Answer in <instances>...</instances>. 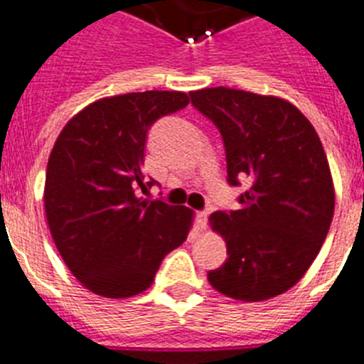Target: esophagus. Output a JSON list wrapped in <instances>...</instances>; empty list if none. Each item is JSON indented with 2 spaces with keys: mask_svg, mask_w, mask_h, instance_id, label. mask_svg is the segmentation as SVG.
<instances>
[{
  "mask_svg": "<svg viewBox=\"0 0 364 364\" xmlns=\"http://www.w3.org/2000/svg\"><path fill=\"white\" fill-rule=\"evenodd\" d=\"M208 217H210V211L204 210V211H198L197 213V224L200 230H205V226H208Z\"/></svg>",
  "mask_w": 364,
  "mask_h": 364,
  "instance_id": "1",
  "label": "esophagus"
}]
</instances>
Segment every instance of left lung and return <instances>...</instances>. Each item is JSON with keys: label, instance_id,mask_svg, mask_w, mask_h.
I'll use <instances>...</instances> for the list:
<instances>
[{"label": "left lung", "instance_id": "8db88e82", "mask_svg": "<svg viewBox=\"0 0 364 364\" xmlns=\"http://www.w3.org/2000/svg\"><path fill=\"white\" fill-rule=\"evenodd\" d=\"M226 149L228 184H246L239 210L215 211L228 259L208 272L215 290L239 301L288 291L306 273L333 217V184L314 125L275 96L228 87L189 92Z\"/></svg>", "mask_w": 364, "mask_h": 364}]
</instances>
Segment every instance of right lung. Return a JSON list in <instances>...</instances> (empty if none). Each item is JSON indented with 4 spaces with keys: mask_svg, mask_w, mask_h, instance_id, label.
Wrapping results in <instances>:
<instances>
[{
    "mask_svg": "<svg viewBox=\"0 0 364 364\" xmlns=\"http://www.w3.org/2000/svg\"><path fill=\"white\" fill-rule=\"evenodd\" d=\"M188 104V95L176 91L98 100L58 136L47 164L45 213L58 252L87 290L111 299L140 294L188 237L191 210L140 198L159 184L142 169L147 133Z\"/></svg>",
    "mask_w": 364,
    "mask_h": 364,
    "instance_id": "obj_1",
    "label": "right lung"
}]
</instances>
